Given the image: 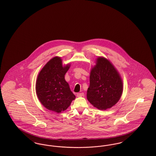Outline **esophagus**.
Wrapping results in <instances>:
<instances>
[{
	"label": "esophagus",
	"instance_id": "1",
	"mask_svg": "<svg viewBox=\"0 0 156 156\" xmlns=\"http://www.w3.org/2000/svg\"><path fill=\"white\" fill-rule=\"evenodd\" d=\"M84 95V94L83 92H81V93H78L76 94V96L78 97H83Z\"/></svg>",
	"mask_w": 156,
	"mask_h": 156
}]
</instances>
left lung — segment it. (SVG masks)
<instances>
[{
	"label": "left lung",
	"mask_w": 156,
	"mask_h": 156,
	"mask_svg": "<svg viewBox=\"0 0 156 156\" xmlns=\"http://www.w3.org/2000/svg\"><path fill=\"white\" fill-rule=\"evenodd\" d=\"M89 80L87 99L95 107L106 110L119 101L123 92L122 81L109 61L99 57L97 65L91 70Z\"/></svg>",
	"instance_id": "8db88e82"
}]
</instances>
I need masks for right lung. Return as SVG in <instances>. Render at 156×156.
I'll list each match as a JSON object with an SVG mask.
<instances>
[{
  "label": "right lung",
  "mask_w": 156,
  "mask_h": 156,
  "mask_svg": "<svg viewBox=\"0 0 156 156\" xmlns=\"http://www.w3.org/2000/svg\"><path fill=\"white\" fill-rule=\"evenodd\" d=\"M69 64L62 67L58 57L50 59L40 72L36 90L38 99L47 109L60 113L66 110L75 96L65 80Z\"/></svg>",
  "instance_id": "add662e5"
}]
</instances>
